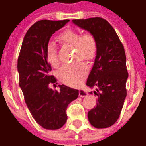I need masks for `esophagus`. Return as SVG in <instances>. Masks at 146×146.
Listing matches in <instances>:
<instances>
[{
	"mask_svg": "<svg viewBox=\"0 0 146 146\" xmlns=\"http://www.w3.org/2000/svg\"><path fill=\"white\" fill-rule=\"evenodd\" d=\"M87 95H88V93H87L84 90H80V92H79L80 97L83 98V97H85V96H87Z\"/></svg>",
	"mask_w": 146,
	"mask_h": 146,
	"instance_id": "esophagus-1",
	"label": "esophagus"
}]
</instances>
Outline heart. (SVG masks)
I'll return each mask as SVG.
<instances>
[{
    "label": "heart",
    "mask_w": 146,
    "mask_h": 146,
    "mask_svg": "<svg viewBox=\"0 0 146 146\" xmlns=\"http://www.w3.org/2000/svg\"><path fill=\"white\" fill-rule=\"evenodd\" d=\"M58 40L63 44H68L75 48V59L91 62L95 58L97 53V42L92 33L80 35L77 31L66 30L58 36ZM47 60L51 66L57 67L59 65L57 49L54 43H49L45 50ZM88 73V67L83 62L65 65L58 72V78L61 82L69 86H77Z\"/></svg>",
    "instance_id": "1"
}]
</instances>
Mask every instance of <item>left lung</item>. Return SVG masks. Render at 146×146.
I'll list each match as a JSON object with an SVG mask.
<instances>
[{
  "instance_id": "left-lung-1",
  "label": "left lung",
  "mask_w": 146,
  "mask_h": 146,
  "mask_svg": "<svg viewBox=\"0 0 146 146\" xmlns=\"http://www.w3.org/2000/svg\"><path fill=\"white\" fill-rule=\"evenodd\" d=\"M73 23L92 33L97 42V53L86 84L97 88L94 94L98 95V103L88 116L93 127L106 128L118 119L127 96L125 51L115 30L104 19H73Z\"/></svg>"
}]
</instances>
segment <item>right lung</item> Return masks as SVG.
Wrapping results in <instances>:
<instances>
[{"mask_svg":"<svg viewBox=\"0 0 146 146\" xmlns=\"http://www.w3.org/2000/svg\"><path fill=\"white\" fill-rule=\"evenodd\" d=\"M69 21L40 20L33 24L24 36L18 59L19 87L27 107L36 122L48 130H57L66 123L67 106L79 95L78 90L64 84L58 85V91L49 88L56 79L51 74L46 47L52 34Z\"/></svg>","mask_w":146,"mask_h":146,"instance_id":"obj_1","label":"right lung"}]
</instances>
